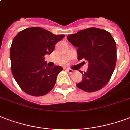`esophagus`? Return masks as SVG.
<instances>
[{
	"label": "esophagus",
	"mask_w": 130,
	"mask_h": 130,
	"mask_svg": "<svg viewBox=\"0 0 130 130\" xmlns=\"http://www.w3.org/2000/svg\"><path fill=\"white\" fill-rule=\"evenodd\" d=\"M66 71H67L68 73H69V74H73V73L74 72V71L73 70V69H69V68H67V69H66Z\"/></svg>",
	"instance_id": "34e87169"
}]
</instances>
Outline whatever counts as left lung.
Listing matches in <instances>:
<instances>
[{
  "mask_svg": "<svg viewBox=\"0 0 130 130\" xmlns=\"http://www.w3.org/2000/svg\"><path fill=\"white\" fill-rule=\"evenodd\" d=\"M67 39L78 47V59L89 62L88 69L83 73V80L76 84L86 92H95L107 85L113 74L117 61V47L111 34L105 30L89 28Z\"/></svg>",
  "mask_w": 130,
  "mask_h": 130,
  "instance_id": "8db88e82",
  "label": "left lung"
}]
</instances>
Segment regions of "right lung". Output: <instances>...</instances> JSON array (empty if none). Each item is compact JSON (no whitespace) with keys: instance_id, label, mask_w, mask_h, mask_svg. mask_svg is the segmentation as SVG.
Returning <instances> with one entry per match:
<instances>
[{"instance_id":"add662e5","label":"right lung","mask_w":130,"mask_h":130,"mask_svg":"<svg viewBox=\"0 0 130 130\" xmlns=\"http://www.w3.org/2000/svg\"><path fill=\"white\" fill-rule=\"evenodd\" d=\"M65 35H54L41 27L19 32L10 50L11 72L21 89L30 95L43 96L54 87L61 66L48 67L44 56L53 52Z\"/></svg>"}]
</instances>
